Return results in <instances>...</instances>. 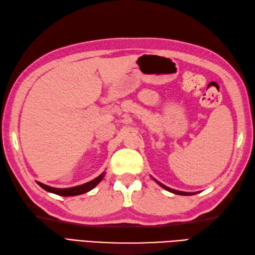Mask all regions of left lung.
I'll use <instances>...</instances> for the list:
<instances>
[{
    "mask_svg": "<svg viewBox=\"0 0 255 255\" xmlns=\"http://www.w3.org/2000/svg\"><path fill=\"white\" fill-rule=\"evenodd\" d=\"M155 180V179H154ZM159 186L161 187H163L165 190H167V191H169V192H173V193H175V194H180V195H193V194H195V192H183V191H178V190H175V189H170V188H168V187H166L165 185H163V183H161V182H158L157 180H155Z\"/></svg>",
    "mask_w": 255,
    "mask_h": 255,
    "instance_id": "8db88e82",
    "label": "left lung"
}]
</instances>
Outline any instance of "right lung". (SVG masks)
Instances as JSON below:
<instances>
[{
	"label": "right lung",
	"instance_id": "right-lung-1",
	"mask_svg": "<svg viewBox=\"0 0 255 255\" xmlns=\"http://www.w3.org/2000/svg\"><path fill=\"white\" fill-rule=\"evenodd\" d=\"M105 173H102L100 176H98L97 178H94L93 180L89 181L84 183V185H80V186H76V187H72V188H65V189H60V188H53L50 186H46L44 183H41L38 182V185L43 188L44 190L52 192V193H55L57 195H62V197H74V195H79L82 193H86L88 191L92 190V189L96 187L98 183L103 179Z\"/></svg>",
	"mask_w": 255,
	"mask_h": 255
}]
</instances>
